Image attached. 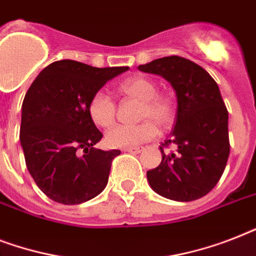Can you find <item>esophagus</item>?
I'll return each instance as SVG.
<instances>
[{
    "label": "esophagus",
    "mask_w": 256,
    "mask_h": 256,
    "mask_svg": "<svg viewBox=\"0 0 256 256\" xmlns=\"http://www.w3.org/2000/svg\"><path fill=\"white\" fill-rule=\"evenodd\" d=\"M124 152H132V154H140V152H142V148H124Z\"/></svg>",
    "instance_id": "obj_1"
}]
</instances>
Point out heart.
<instances>
[{
    "label": "heart",
    "mask_w": 256,
    "mask_h": 256,
    "mask_svg": "<svg viewBox=\"0 0 256 256\" xmlns=\"http://www.w3.org/2000/svg\"><path fill=\"white\" fill-rule=\"evenodd\" d=\"M122 94L140 100V120H144L136 126L118 124L106 132V144L114 148H136L152 140L158 132L156 123L166 128L174 118V104L166 96H156V84L144 77L128 78L120 84ZM88 114L92 122L100 128H108L116 120V104L104 92H96L88 102ZM154 120L155 124L152 122Z\"/></svg>",
    "instance_id": "1"
}]
</instances>
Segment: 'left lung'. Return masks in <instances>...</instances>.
<instances>
[{
	"instance_id": "8db88e82",
	"label": "left lung",
	"mask_w": 256,
	"mask_h": 256,
	"mask_svg": "<svg viewBox=\"0 0 256 256\" xmlns=\"http://www.w3.org/2000/svg\"><path fill=\"white\" fill-rule=\"evenodd\" d=\"M138 69L164 77L176 96L174 130L162 146L172 144L177 150L164 153L160 146L162 162L148 171V184L171 200L202 198L219 182L230 154L228 112L220 90L203 68L178 56Z\"/></svg>"
}]
</instances>
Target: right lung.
<instances>
[{
    "instance_id": "add662e5",
    "label": "right lung",
    "mask_w": 256,
    "mask_h": 256,
    "mask_svg": "<svg viewBox=\"0 0 256 256\" xmlns=\"http://www.w3.org/2000/svg\"><path fill=\"white\" fill-rule=\"evenodd\" d=\"M128 66L92 68L62 60L38 74L21 108L20 142L40 190L62 204H80L108 184L120 150L96 148L102 138L88 114L92 96Z\"/></svg>"
}]
</instances>
